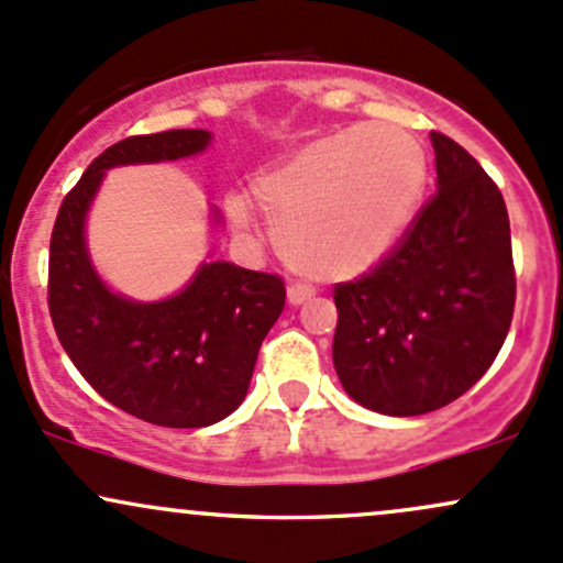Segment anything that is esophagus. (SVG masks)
I'll return each mask as SVG.
<instances>
[{
  "mask_svg": "<svg viewBox=\"0 0 563 563\" xmlns=\"http://www.w3.org/2000/svg\"><path fill=\"white\" fill-rule=\"evenodd\" d=\"M311 295H313L311 284H289V287H287V300H289V306L306 303V300L311 298Z\"/></svg>",
  "mask_w": 563,
  "mask_h": 563,
  "instance_id": "34e87169",
  "label": "esophagus"
}]
</instances>
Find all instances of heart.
Returning <instances> with one entry per match:
<instances>
[{
    "mask_svg": "<svg viewBox=\"0 0 563 563\" xmlns=\"http://www.w3.org/2000/svg\"><path fill=\"white\" fill-rule=\"evenodd\" d=\"M427 150L410 131L360 123L303 144L252 185L284 260L313 279H346L376 265L413 222L427 190ZM250 225V209L231 201Z\"/></svg>",
    "mask_w": 563,
    "mask_h": 563,
    "instance_id": "1",
    "label": "heart"
}]
</instances>
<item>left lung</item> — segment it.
Segmentation results:
<instances>
[{"instance_id":"8db88e82","label":"left lung","mask_w":563,"mask_h":563,"mask_svg":"<svg viewBox=\"0 0 563 563\" xmlns=\"http://www.w3.org/2000/svg\"><path fill=\"white\" fill-rule=\"evenodd\" d=\"M438 192L376 268L332 289V365L349 397L421 416L462 397L497 360L516 308L510 220L473 155L432 131Z\"/></svg>"}]
</instances>
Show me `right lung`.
I'll list each match as a JSON object with an SVG mask.
<instances>
[{"mask_svg": "<svg viewBox=\"0 0 563 563\" xmlns=\"http://www.w3.org/2000/svg\"><path fill=\"white\" fill-rule=\"evenodd\" d=\"M209 142L177 129L112 144L66 192L51 235L47 308L64 352L107 402L158 427H209L239 408L287 289L276 274L203 263L174 298L134 303L96 276L86 214L107 168L187 158Z\"/></svg>", "mask_w": 563, "mask_h": 563, "instance_id": "1", "label": "right lung"}]
</instances>
